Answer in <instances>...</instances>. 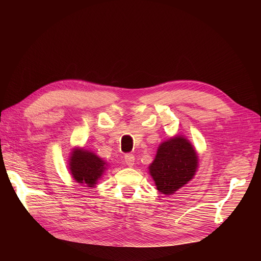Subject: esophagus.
I'll list each match as a JSON object with an SVG mask.
<instances>
[{"label": "esophagus", "mask_w": 261, "mask_h": 261, "mask_svg": "<svg viewBox=\"0 0 261 261\" xmlns=\"http://www.w3.org/2000/svg\"><path fill=\"white\" fill-rule=\"evenodd\" d=\"M124 161H125V163L128 165V167H133L134 165V162H135V156H134V154H132V153H127V154H125V156H124Z\"/></svg>", "instance_id": "esophagus-1"}]
</instances>
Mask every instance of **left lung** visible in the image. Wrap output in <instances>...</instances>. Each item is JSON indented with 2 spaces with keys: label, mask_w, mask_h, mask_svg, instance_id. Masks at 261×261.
<instances>
[{
  "label": "left lung",
  "mask_w": 261,
  "mask_h": 261,
  "mask_svg": "<svg viewBox=\"0 0 261 261\" xmlns=\"http://www.w3.org/2000/svg\"><path fill=\"white\" fill-rule=\"evenodd\" d=\"M197 163L198 158L192 144L177 136L161 144L149 171L158 191L170 195L193 178Z\"/></svg>",
  "instance_id": "left-lung-1"
}]
</instances>
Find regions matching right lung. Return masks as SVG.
<instances>
[{"label": "right lung", "instance_id": "1", "mask_svg": "<svg viewBox=\"0 0 261 261\" xmlns=\"http://www.w3.org/2000/svg\"><path fill=\"white\" fill-rule=\"evenodd\" d=\"M69 170L77 183L93 187L103 174L106 162L90 151L75 149L70 156Z\"/></svg>", "mask_w": 261, "mask_h": 261}]
</instances>
